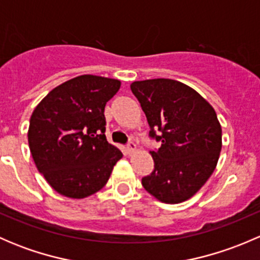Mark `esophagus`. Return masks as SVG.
Wrapping results in <instances>:
<instances>
[{
	"mask_svg": "<svg viewBox=\"0 0 260 260\" xmlns=\"http://www.w3.org/2000/svg\"><path fill=\"white\" fill-rule=\"evenodd\" d=\"M125 151H127V153H128V154L135 153V152L137 151V146H136V143L129 142V143H128V146L125 147Z\"/></svg>",
	"mask_w": 260,
	"mask_h": 260,
	"instance_id": "34e87169",
	"label": "esophagus"
}]
</instances>
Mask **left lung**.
<instances>
[{"label": "left lung", "instance_id": "left-lung-1", "mask_svg": "<svg viewBox=\"0 0 260 260\" xmlns=\"http://www.w3.org/2000/svg\"><path fill=\"white\" fill-rule=\"evenodd\" d=\"M131 89L145 112L149 136L161 141L158 151H149L154 169L142 179L143 187L161 203L188 200L219 161L221 125L215 109L195 89L177 80L133 81Z\"/></svg>", "mask_w": 260, "mask_h": 260}]
</instances>
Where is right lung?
I'll use <instances>...</instances> for the list:
<instances>
[{
    "label": "right lung",
    "mask_w": 260,
    "mask_h": 260,
    "mask_svg": "<svg viewBox=\"0 0 260 260\" xmlns=\"http://www.w3.org/2000/svg\"><path fill=\"white\" fill-rule=\"evenodd\" d=\"M120 80L80 75L60 84L36 106L27 140L39 172L60 195L84 199L106 186L123 157L108 143L104 108Z\"/></svg>",
    "instance_id": "add662e5"
}]
</instances>
